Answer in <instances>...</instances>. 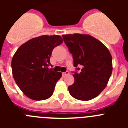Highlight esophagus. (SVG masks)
<instances>
[{
    "label": "esophagus",
    "mask_w": 128,
    "mask_h": 128,
    "mask_svg": "<svg viewBox=\"0 0 128 128\" xmlns=\"http://www.w3.org/2000/svg\"><path fill=\"white\" fill-rule=\"evenodd\" d=\"M68 74H69V72H68V71H66V72H63V73H62V75H63V77L66 76L68 75Z\"/></svg>",
    "instance_id": "obj_1"
}]
</instances>
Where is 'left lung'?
<instances>
[{
	"mask_svg": "<svg viewBox=\"0 0 128 128\" xmlns=\"http://www.w3.org/2000/svg\"><path fill=\"white\" fill-rule=\"evenodd\" d=\"M63 40L74 59V84L68 87L71 96L81 100H89L106 88L112 73V58L108 48L89 34L63 35Z\"/></svg>",
	"mask_w": 128,
	"mask_h": 128,
	"instance_id": "8db88e82",
	"label": "left lung"
}]
</instances>
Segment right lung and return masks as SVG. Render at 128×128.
I'll return each mask as SVG.
<instances>
[{"mask_svg":"<svg viewBox=\"0 0 128 128\" xmlns=\"http://www.w3.org/2000/svg\"><path fill=\"white\" fill-rule=\"evenodd\" d=\"M63 42L59 35H43L26 42L14 53L11 61L13 78L28 98L41 100L52 96L62 74L47 66L52 50Z\"/></svg>","mask_w":128,"mask_h":128,"instance_id":"1","label":"right lung"}]
</instances>
